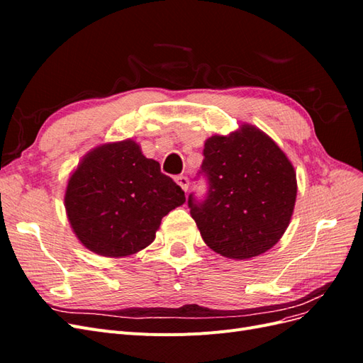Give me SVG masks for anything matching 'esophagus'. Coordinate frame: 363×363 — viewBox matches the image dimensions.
I'll list each match as a JSON object with an SVG mask.
<instances>
[{"mask_svg":"<svg viewBox=\"0 0 363 363\" xmlns=\"http://www.w3.org/2000/svg\"><path fill=\"white\" fill-rule=\"evenodd\" d=\"M175 182H177V184L180 186V188L184 192H188V189H189V179L186 177V175H179V177H175Z\"/></svg>","mask_w":363,"mask_h":363,"instance_id":"1","label":"esophagus"}]
</instances>
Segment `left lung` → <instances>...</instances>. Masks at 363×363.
<instances>
[{
  "mask_svg": "<svg viewBox=\"0 0 363 363\" xmlns=\"http://www.w3.org/2000/svg\"><path fill=\"white\" fill-rule=\"evenodd\" d=\"M199 175L207 195L188 206L207 247L244 260L276 245L288 228L296 199L292 163L268 135L244 124L204 144Z\"/></svg>",
  "mask_w": 363,
  "mask_h": 363,
  "instance_id": "1",
  "label": "left lung"
}]
</instances>
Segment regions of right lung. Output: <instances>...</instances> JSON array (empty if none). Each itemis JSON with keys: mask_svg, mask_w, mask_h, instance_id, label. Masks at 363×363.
I'll use <instances>...</instances> for the list:
<instances>
[{"mask_svg": "<svg viewBox=\"0 0 363 363\" xmlns=\"http://www.w3.org/2000/svg\"><path fill=\"white\" fill-rule=\"evenodd\" d=\"M184 201L180 186L131 139L87 152L65 192L74 233L87 250L106 257L148 247L162 218Z\"/></svg>", "mask_w": 363, "mask_h": 363, "instance_id": "obj_1", "label": "right lung"}]
</instances>
